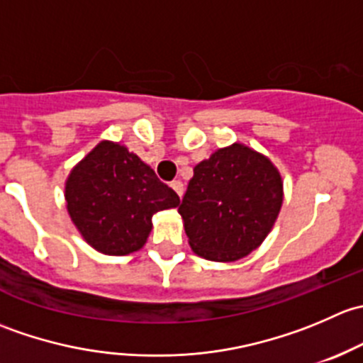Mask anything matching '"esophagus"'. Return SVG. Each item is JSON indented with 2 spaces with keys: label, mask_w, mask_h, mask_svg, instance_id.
<instances>
[{
  "label": "esophagus",
  "mask_w": 363,
  "mask_h": 363,
  "mask_svg": "<svg viewBox=\"0 0 363 363\" xmlns=\"http://www.w3.org/2000/svg\"><path fill=\"white\" fill-rule=\"evenodd\" d=\"M170 186H172V189H174V191L182 199V195H184V184H182L181 181H174Z\"/></svg>",
  "instance_id": "obj_1"
}]
</instances>
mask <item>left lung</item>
<instances>
[{
	"mask_svg": "<svg viewBox=\"0 0 363 363\" xmlns=\"http://www.w3.org/2000/svg\"><path fill=\"white\" fill-rule=\"evenodd\" d=\"M281 205L279 170L267 156L237 142L193 168L179 214L196 255L237 262L265 240Z\"/></svg>",
	"mask_w": 363,
	"mask_h": 363,
	"instance_id": "obj_1",
	"label": "left lung"
}]
</instances>
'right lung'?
I'll list each match as a JSON object with an SVG mask.
<instances>
[{
    "label": "right lung",
    "instance_id": "1",
    "mask_svg": "<svg viewBox=\"0 0 363 363\" xmlns=\"http://www.w3.org/2000/svg\"><path fill=\"white\" fill-rule=\"evenodd\" d=\"M68 214L89 246L123 256L147 242L152 216L177 207V193L124 145L104 140L73 167L65 186Z\"/></svg>",
    "mask_w": 363,
    "mask_h": 363
}]
</instances>
